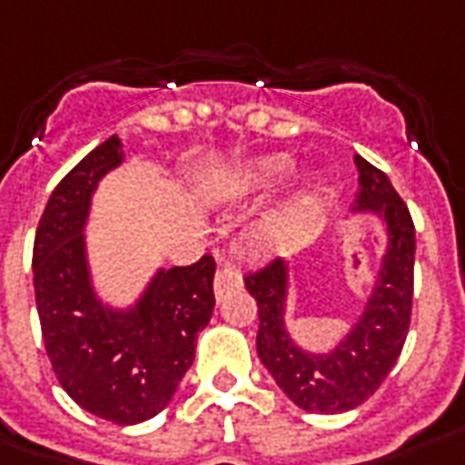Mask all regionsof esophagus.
<instances>
[{"label": "esophagus", "mask_w": 465, "mask_h": 465, "mask_svg": "<svg viewBox=\"0 0 465 465\" xmlns=\"http://www.w3.org/2000/svg\"><path fill=\"white\" fill-rule=\"evenodd\" d=\"M239 282H242V277H239V272L233 270L232 264H221L219 272H216V277H213V292H216V298L219 300L226 298V295H229V290L239 287Z\"/></svg>", "instance_id": "34e87169"}]
</instances>
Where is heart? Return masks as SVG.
<instances>
[{"label":"heart","mask_w":465,"mask_h":465,"mask_svg":"<svg viewBox=\"0 0 465 465\" xmlns=\"http://www.w3.org/2000/svg\"><path fill=\"white\" fill-rule=\"evenodd\" d=\"M290 170H292V160L285 157V154L264 157V160H259V163L244 167V170H236V173L232 175V188L236 193L270 191L272 185H277L280 180L285 178ZM305 201H308V193L298 191L292 198H290V206H287V211L302 206ZM287 211L267 221V223L262 226L259 236H262V239H272V236H277V233L282 232V229L287 226Z\"/></svg>","instance_id":"obj_1"}]
</instances>
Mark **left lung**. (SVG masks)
<instances>
[{
    "mask_svg": "<svg viewBox=\"0 0 465 465\" xmlns=\"http://www.w3.org/2000/svg\"><path fill=\"white\" fill-rule=\"evenodd\" d=\"M359 170L356 213H374L387 229V249L379 262L377 282L356 323L331 351H305L290 336L285 321L290 295V264L274 259L259 272L244 277L249 295L257 300V353L277 387L308 412L336 415L366 402L397 364L412 312L415 223L390 178L353 157Z\"/></svg>",
    "mask_w": 465,
    "mask_h": 465,
    "instance_id": "8db88e82",
    "label": "left lung"
}]
</instances>
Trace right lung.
<instances>
[{
    "label": "right lung",
    "instance_id": "add662e5",
    "mask_svg": "<svg viewBox=\"0 0 465 465\" xmlns=\"http://www.w3.org/2000/svg\"><path fill=\"white\" fill-rule=\"evenodd\" d=\"M114 134L60 180L37 223L35 302L60 387L75 405L116 425L163 412L191 369L195 339L213 315V257L157 270L134 305L112 308L96 295L86 221L99 180L122 165Z\"/></svg>",
    "mask_w": 465,
    "mask_h": 465
}]
</instances>
